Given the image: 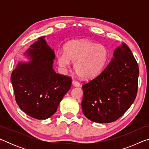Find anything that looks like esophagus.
Masks as SVG:
<instances>
[{"label":"esophagus","instance_id":"1","mask_svg":"<svg viewBox=\"0 0 149 149\" xmlns=\"http://www.w3.org/2000/svg\"><path fill=\"white\" fill-rule=\"evenodd\" d=\"M72 84H73V85H74V87H79L80 86L79 83L77 81L74 80V79L72 81Z\"/></svg>","mask_w":149,"mask_h":149}]
</instances>
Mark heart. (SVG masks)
Masks as SVG:
<instances>
[{"instance_id": "1", "label": "heart", "mask_w": 149, "mask_h": 149, "mask_svg": "<svg viewBox=\"0 0 149 149\" xmlns=\"http://www.w3.org/2000/svg\"><path fill=\"white\" fill-rule=\"evenodd\" d=\"M58 64L66 70L71 62L74 69L82 79H93L101 73L109 60V51L104 45L86 39L74 40L65 45L64 52L56 54Z\"/></svg>"}]
</instances>
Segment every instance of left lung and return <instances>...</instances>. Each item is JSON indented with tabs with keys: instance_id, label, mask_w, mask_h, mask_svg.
Returning a JSON list of instances; mask_svg holds the SVG:
<instances>
[{
	"instance_id": "8db88e82",
	"label": "left lung",
	"mask_w": 149,
	"mask_h": 149,
	"mask_svg": "<svg viewBox=\"0 0 149 149\" xmlns=\"http://www.w3.org/2000/svg\"><path fill=\"white\" fill-rule=\"evenodd\" d=\"M139 66L132 51L123 43L101 74L82 86L84 114L97 123L117 120L129 109L137 96Z\"/></svg>"
}]
</instances>
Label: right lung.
Wrapping results in <instances>:
<instances>
[{
  "instance_id": "right-lung-1",
  "label": "right lung",
  "mask_w": 149,
  "mask_h": 149,
  "mask_svg": "<svg viewBox=\"0 0 149 149\" xmlns=\"http://www.w3.org/2000/svg\"><path fill=\"white\" fill-rule=\"evenodd\" d=\"M45 38L39 37L26 50L29 61L18 62L10 79L19 108L37 120L52 116L72 85L71 78L54 72V51Z\"/></svg>"
}]
</instances>
